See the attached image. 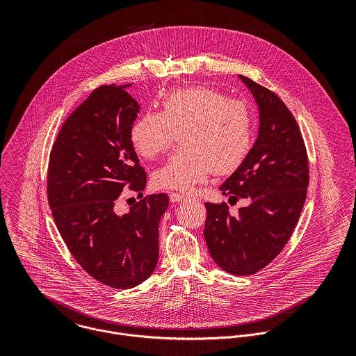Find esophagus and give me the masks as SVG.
<instances>
[{
	"mask_svg": "<svg viewBox=\"0 0 356 356\" xmlns=\"http://www.w3.org/2000/svg\"><path fill=\"white\" fill-rule=\"evenodd\" d=\"M185 199H186V196H185V195L175 193V192L170 193V200H171L172 203H181V202H182V200H185Z\"/></svg>",
	"mask_w": 356,
	"mask_h": 356,
	"instance_id": "esophagus-1",
	"label": "esophagus"
}]
</instances>
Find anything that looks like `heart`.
<instances>
[{"label": "heart", "mask_w": 356, "mask_h": 356, "mask_svg": "<svg viewBox=\"0 0 356 356\" xmlns=\"http://www.w3.org/2000/svg\"><path fill=\"white\" fill-rule=\"evenodd\" d=\"M161 112L144 113L131 127L136 152L153 159L165 152L179 134L182 148L152 175L157 188L191 191L213 171H236L254 145V113L244 102L230 100L209 86L172 90Z\"/></svg>", "instance_id": "obj_1"}]
</instances>
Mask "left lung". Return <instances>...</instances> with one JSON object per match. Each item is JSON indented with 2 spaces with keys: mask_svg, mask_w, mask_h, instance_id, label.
<instances>
[{
  "mask_svg": "<svg viewBox=\"0 0 356 356\" xmlns=\"http://www.w3.org/2000/svg\"><path fill=\"white\" fill-rule=\"evenodd\" d=\"M240 78L257 102L259 134L245 161L219 189L230 202L251 204L230 215L226 203H205L204 238L222 270L251 275L289 241L305 205L309 167L302 131L288 106L270 89Z\"/></svg>",
  "mask_w": 356,
  "mask_h": 356,
  "instance_id": "obj_1",
  "label": "left lung"
}]
</instances>
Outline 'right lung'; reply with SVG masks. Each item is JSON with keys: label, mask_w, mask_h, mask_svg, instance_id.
I'll return each instance as SVG.
<instances>
[{"label": "right lung", "mask_w": 356, "mask_h": 356, "mask_svg": "<svg viewBox=\"0 0 356 356\" xmlns=\"http://www.w3.org/2000/svg\"><path fill=\"white\" fill-rule=\"evenodd\" d=\"M129 86L95 89L61 126L48 167V202L61 238L89 275L115 289L152 274L168 207L165 193H141L147 174L130 137L140 104ZM126 187L142 200L119 216L114 207Z\"/></svg>", "instance_id": "obj_1"}]
</instances>
